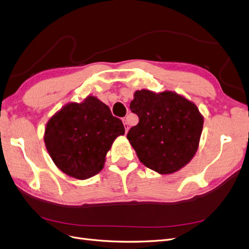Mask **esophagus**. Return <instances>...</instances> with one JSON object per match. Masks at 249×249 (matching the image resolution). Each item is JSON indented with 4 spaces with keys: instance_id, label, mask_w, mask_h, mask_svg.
<instances>
[{
    "instance_id": "obj_1",
    "label": "esophagus",
    "mask_w": 249,
    "mask_h": 249,
    "mask_svg": "<svg viewBox=\"0 0 249 249\" xmlns=\"http://www.w3.org/2000/svg\"><path fill=\"white\" fill-rule=\"evenodd\" d=\"M123 122H124V126H125L126 132H128V129H129V126H128V123H127V121H126V119H124V120H123Z\"/></svg>"
}]
</instances>
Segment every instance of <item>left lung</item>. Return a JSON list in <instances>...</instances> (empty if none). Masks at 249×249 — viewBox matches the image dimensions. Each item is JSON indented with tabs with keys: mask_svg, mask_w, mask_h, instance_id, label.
<instances>
[{
	"mask_svg": "<svg viewBox=\"0 0 249 249\" xmlns=\"http://www.w3.org/2000/svg\"><path fill=\"white\" fill-rule=\"evenodd\" d=\"M130 109L140 122L127 139L144 166L170 174L193 159L204 123L194 103L173 91L142 89L134 92Z\"/></svg>",
	"mask_w": 249,
	"mask_h": 249,
	"instance_id": "obj_1",
	"label": "left lung"
}]
</instances>
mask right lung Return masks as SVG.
<instances>
[{
    "label": "right lung",
    "mask_w": 249,
    "mask_h": 249,
    "mask_svg": "<svg viewBox=\"0 0 249 249\" xmlns=\"http://www.w3.org/2000/svg\"><path fill=\"white\" fill-rule=\"evenodd\" d=\"M124 133L121 120L89 95L82 103L67 104L49 119L44 142L57 168L83 180L101 171L114 141Z\"/></svg>",
    "instance_id": "1"
}]
</instances>
